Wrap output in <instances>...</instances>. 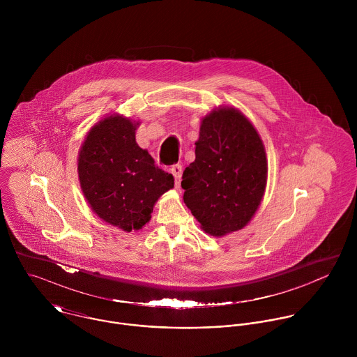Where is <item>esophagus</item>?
<instances>
[{
    "label": "esophagus",
    "instance_id": "1",
    "mask_svg": "<svg viewBox=\"0 0 357 357\" xmlns=\"http://www.w3.org/2000/svg\"><path fill=\"white\" fill-rule=\"evenodd\" d=\"M173 177H174V181H176V188L180 190V181H181V176H183V167L181 165H173L172 169H170Z\"/></svg>",
    "mask_w": 357,
    "mask_h": 357
}]
</instances>
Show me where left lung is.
I'll list each match as a JSON object with an SVG mask.
<instances>
[{
	"label": "left lung",
	"mask_w": 357,
	"mask_h": 357,
	"mask_svg": "<svg viewBox=\"0 0 357 357\" xmlns=\"http://www.w3.org/2000/svg\"><path fill=\"white\" fill-rule=\"evenodd\" d=\"M268 159L252 121L235 107H217L201 121L195 160L185 167L184 204L211 236L245 228L265 194Z\"/></svg>",
	"instance_id": "8db88e82"
}]
</instances>
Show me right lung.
Wrapping results in <instances>:
<instances>
[{"label":"right lung","mask_w":357,"mask_h":357,"mask_svg":"<svg viewBox=\"0 0 357 357\" xmlns=\"http://www.w3.org/2000/svg\"><path fill=\"white\" fill-rule=\"evenodd\" d=\"M139 125L121 114L107 115L91 128L78 153L86 202L102 221L125 232L150 222L156 201L174 187L173 176L136 143Z\"/></svg>","instance_id":"1"}]
</instances>
